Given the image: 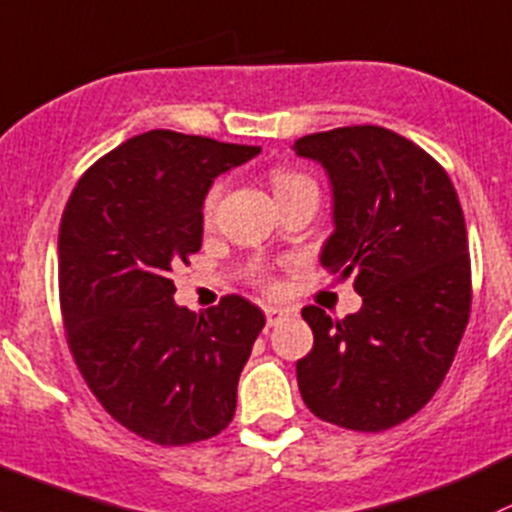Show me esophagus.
Returning a JSON list of instances; mask_svg holds the SVG:
<instances>
[{
	"mask_svg": "<svg viewBox=\"0 0 512 512\" xmlns=\"http://www.w3.org/2000/svg\"><path fill=\"white\" fill-rule=\"evenodd\" d=\"M263 312H266V322H268V327H273V324H276V322L280 320V317L285 315L283 307H276V305H268L266 310H263Z\"/></svg>",
	"mask_w": 512,
	"mask_h": 512,
	"instance_id": "esophagus-1",
	"label": "esophagus"
}]
</instances>
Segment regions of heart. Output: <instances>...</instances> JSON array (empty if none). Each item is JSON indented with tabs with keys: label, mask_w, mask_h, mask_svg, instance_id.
<instances>
[{
	"label": "heart",
	"mask_w": 512,
	"mask_h": 512,
	"mask_svg": "<svg viewBox=\"0 0 512 512\" xmlns=\"http://www.w3.org/2000/svg\"><path fill=\"white\" fill-rule=\"evenodd\" d=\"M271 185H273V192H276V197H283L288 195V192L298 190V188H305V185H312V180L307 178V175L302 173H295V170H285V168H278L271 173ZM219 192H222V185H214V188L207 192L205 197V217H212L214 207H217V200H219ZM263 285H268V278H258Z\"/></svg>",
	"instance_id": "b5f03b06"
}]
</instances>
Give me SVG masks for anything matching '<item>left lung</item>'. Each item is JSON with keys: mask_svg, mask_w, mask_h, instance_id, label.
<instances>
[{"mask_svg": "<svg viewBox=\"0 0 512 512\" xmlns=\"http://www.w3.org/2000/svg\"><path fill=\"white\" fill-rule=\"evenodd\" d=\"M332 185L334 232L320 261L354 276L359 312L310 305L315 344L298 361L305 405L332 425L383 432L425 408L452 366L471 312L464 212L447 170L383 126H342L295 141Z\"/></svg>", "mask_w": 512, "mask_h": 512, "instance_id": "obj_1", "label": "left lung"}]
</instances>
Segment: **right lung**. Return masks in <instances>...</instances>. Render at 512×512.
Wrapping results in <instances>:
<instances>
[{
  "mask_svg": "<svg viewBox=\"0 0 512 512\" xmlns=\"http://www.w3.org/2000/svg\"><path fill=\"white\" fill-rule=\"evenodd\" d=\"M258 153L153 129L87 168L65 205L58 288L70 351L102 408L148 442H202L234 417L266 317L239 295L202 315L178 307L170 271L200 251L214 178Z\"/></svg>",
  "mask_w": 512,
  "mask_h": 512,
  "instance_id": "1",
  "label": "right lung"
}]
</instances>
